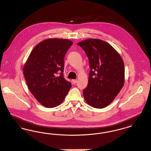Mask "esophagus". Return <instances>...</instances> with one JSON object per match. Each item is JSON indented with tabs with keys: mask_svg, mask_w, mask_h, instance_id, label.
<instances>
[{
	"mask_svg": "<svg viewBox=\"0 0 151 151\" xmlns=\"http://www.w3.org/2000/svg\"><path fill=\"white\" fill-rule=\"evenodd\" d=\"M72 82H73V83L74 84H75V83H76L77 82V80H72Z\"/></svg>",
	"mask_w": 151,
	"mask_h": 151,
	"instance_id": "34e87169",
	"label": "esophagus"
}]
</instances>
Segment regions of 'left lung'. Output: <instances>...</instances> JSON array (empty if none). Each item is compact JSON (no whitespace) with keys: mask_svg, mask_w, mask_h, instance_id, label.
Masks as SVG:
<instances>
[{"mask_svg":"<svg viewBox=\"0 0 151 151\" xmlns=\"http://www.w3.org/2000/svg\"><path fill=\"white\" fill-rule=\"evenodd\" d=\"M77 45L85 51L91 69L88 86L83 91L84 99L93 108H105L124 85L123 60L119 53L104 40L89 38Z\"/></svg>","mask_w":151,"mask_h":151,"instance_id":"8db88e82","label":"left lung"}]
</instances>
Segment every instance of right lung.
I'll use <instances>...</instances> for the list:
<instances>
[{
	"label": "right lung",
	"instance_id": "1",
	"mask_svg": "<svg viewBox=\"0 0 151 151\" xmlns=\"http://www.w3.org/2000/svg\"><path fill=\"white\" fill-rule=\"evenodd\" d=\"M73 42L49 38L37 45L24 64L23 74L31 94L41 105L54 108L63 101L71 86L63 75L64 57ZM61 72L57 76L58 71Z\"/></svg>",
	"mask_w": 151,
	"mask_h": 151
}]
</instances>
